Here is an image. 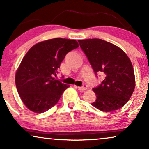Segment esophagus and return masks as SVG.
I'll return each instance as SVG.
<instances>
[{"label": "esophagus", "mask_w": 149, "mask_h": 149, "mask_svg": "<svg viewBox=\"0 0 149 149\" xmlns=\"http://www.w3.org/2000/svg\"><path fill=\"white\" fill-rule=\"evenodd\" d=\"M77 88L78 89V90H86L87 89H88V86H87L86 85H83V86H81V87H77Z\"/></svg>", "instance_id": "1"}]
</instances>
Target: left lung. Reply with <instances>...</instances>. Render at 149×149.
Instances as JSON below:
<instances>
[{"label":"left lung","mask_w":149,"mask_h":149,"mask_svg":"<svg viewBox=\"0 0 149 149\" xmlns=\"http://www.w3.org/2000/svg\"><path fill=\"white\" fill-rule=\"evenodd\" d=\"M78 42L96 76L97 73L104 76L102 83L92 89L97 99L92 105L105 112L120 109L130 100L135 88L130 59L118 46L102 39L79 40Z\"/></svg>","instance_id":"8db88e82"}]
</instances>
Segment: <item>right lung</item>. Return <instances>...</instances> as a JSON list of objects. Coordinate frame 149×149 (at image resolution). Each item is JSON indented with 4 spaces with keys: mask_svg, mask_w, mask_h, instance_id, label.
<instances>
[{
    "mask_svg": "<svg viewBox=\"0 0 149 149\" xmlns=\"http://www.w3.org/2000/svg\"><path fill=\"white\" fill-rule=\"evenodd\" d=\"M78 46L75 40L56 38L36 44L25 54L16 72L15 83L29 110L41 113L59 102L69 85L53 77L66 54Z\"/></svg>",
    "mask_w": 149,
    "mask_h": 149,
    "instance_id": "obj_1",
    "label": "right lung"
}]
</instances>
